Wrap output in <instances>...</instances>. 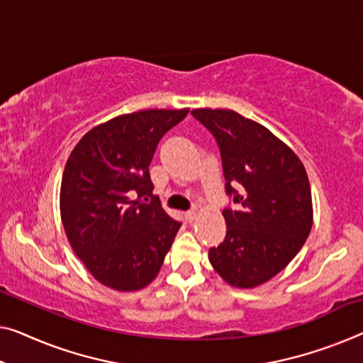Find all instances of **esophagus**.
<instances>
[{
  "label": "esophagus",
  "instance_id": "1",
  "mask_svg": "<svg viewBox=\"0 0 363 363\" xmlns=\"http://www.w3.org/2000/svg\"><path fill=\"white\" fill-rule=\"evenodd\" d=\"M196 216H197V210H196V208L187 210V212H186V218H187L189 221H194V220H196Z\"/></svg>",
  "mask_w": 363,
  "mask_h": 363
}]
</instances>
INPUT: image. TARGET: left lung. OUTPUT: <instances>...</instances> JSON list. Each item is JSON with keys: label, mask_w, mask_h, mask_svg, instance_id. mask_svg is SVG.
I'll list each match as a JSON object with an SVG mask.
<instances>
[{"label": "left lung", "mask_w": 363, "mask_h": 363, "mask_svg": "<svg viewBox=\"0 0 363 363\" xmlns=\"http://www.w3.org/2000/svg\"><path fill=\"white\" fill-rule=\"evenodd\" d=\"M213 135L225 176L226 236L208 259L226 282L252 289L279 274L305 245L313 225L311 189L294 151L261 123L235 111L196 109Z\"/></svg>", "instance_id": "left-lung-1"}]
</instances>
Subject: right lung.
Masks as SVG:
<instances>
[{"mask_svg": "<svg viewBox=\"0 0 363 363\" xmlns=\"http://www.w3.org/2000/svg\"><path fill=\"white\" fill-rule=\"evenodd\" d=\"M187 113L118 116L89 130L69 155L60 189L63 228L77 256L106 286H147L181 228L151 194L148 167L163 135Z\"/></svg>", "mask_w": 363, "mask_h": 363, "instance_id": "obj_1", "label": "right lung"}]
</instances>
